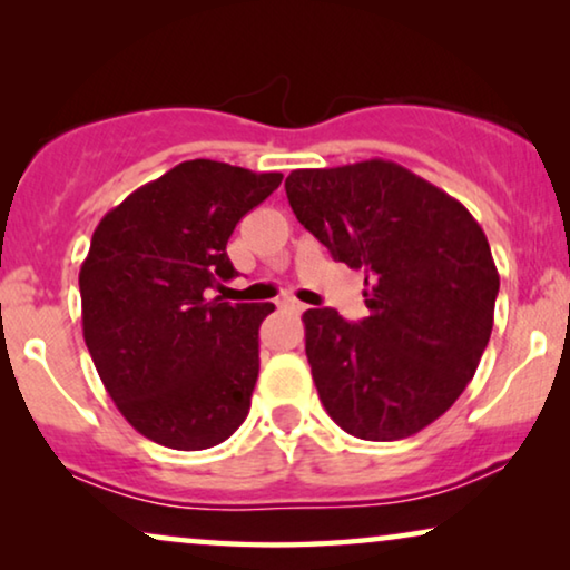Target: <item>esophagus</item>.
I'll use <instances>...</instances> for the list:
<instances>
[{"instance_id": "esophagus-1", "label": "esophagus", "mask_w": 570, "mask_h": 570, "mask_svg": "<svg viewBox=\"0 0 570 570\" xmlns=\"http://www.w3.org/2000/svg\"><path fill=\"white\" fill-rule=\"evenodd\" d=\"M279 308L291 311V314H301V311L306 306H303V303H298L295 298H283V301H279Z\"/></svg>"}]
</instances>
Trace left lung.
<instances>
[{
  "instance_id": "obj_1",
  "label": "left lung",
  "mask_w": 570,
  "mask_h": 570,
  "mask_svg": "<svg viewBox=\"0 0 570 570\" xmlns=\"http://www.w3.org/2000/svg\"><path fill=\"white\" fill-rule=\"evenodd\" d=\"M287 202L350 269H365L368 316L308 308L306 355L342 431L400 441L439 420L478 371L493 332L498 269L462 202L400 163L298 168Z\"/></svg>"
}]
</instances>
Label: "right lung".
<instances>
[{"instance_id":"add662e5","label":"right lung","mask_w":570,"mask_h":570,"mask_svg":"<svg viewBox=\"0 0 570 570\" xmlns=\"http://www.w3.org/2000/svg\"><path fill=\"white\" fill-rule=\"evenodd\" d=\"M283 174L186 160L104 215L80 267L82 334L127 423L160 446L202 451L236 433L259 376L272 303H225L230 233Z\"/></svg>"}]
</instances>
